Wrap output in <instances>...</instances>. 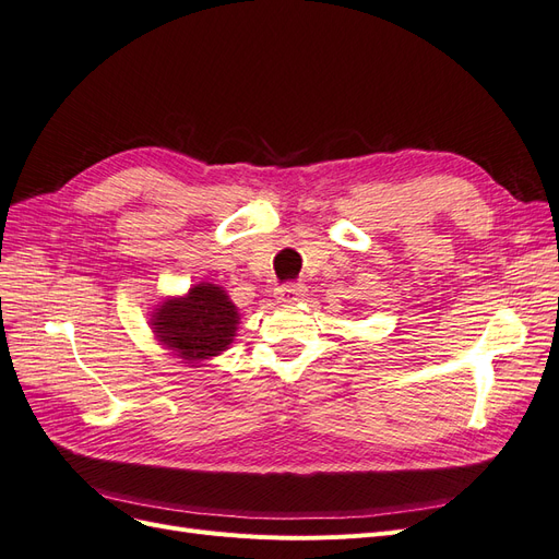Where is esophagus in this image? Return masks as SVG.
<instances>
[{
	"label": "esophagus",
	"mask_w": 559,
	"mask_h": 559,
	"mask_svg": "<svg viewBox=\"0 0 559 559\" xmlns=\"http://www.w3.org/2000/svg\"><path fill=\"white\" fill-rule=\"evenodd\" d=\"M275 294H277V300H282V302H296L306 296V286H302L300 282H286V284L277 286Z\"/></svg>",
	"instance_id": "1"
}]
</instances>
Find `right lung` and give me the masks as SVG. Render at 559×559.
Instances as JSON below:
<instances>
[{
  "instance_id": "1",
  "label": "right lung",
  "mask_w": 559,
  "mask_h": 559,
  "mask_svg": "<svg viewBox=\"0 0 559 559\" xmlns=\"http://www.w3.org/2000/svg\"><path fill=\"white\" fill-rule=\"evenodd\" d=\"M160 343L186 361H202L224 352L238 331V308L222 286L198 284L189 296L167 300L154 314Z\"/></svg>"
}]
</instances>
